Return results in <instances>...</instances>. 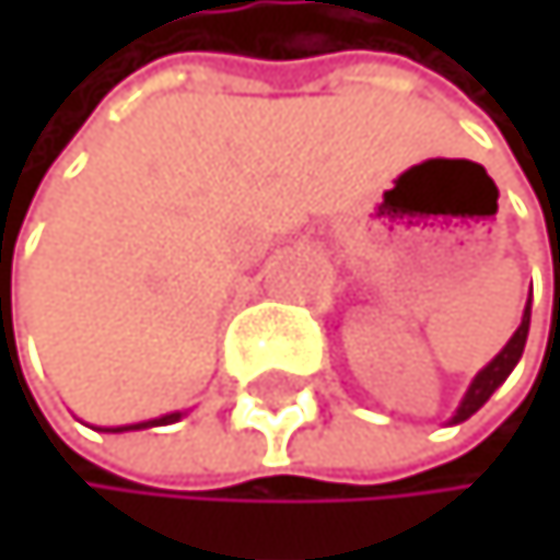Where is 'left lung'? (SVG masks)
Segmentation results:
<instances>
[{
	"label": "left lung",
	"mask_w": 560,
	"mask_h": 560,
	"mask_svg": "<svg viewBox=\"0 0 560 560\" xmlns=\"http://www.w3.org/2000/svg\"><path fill=\"white\" fill-rule=\"evenodd\" d=\"M527 329H530V299H527V305H524V315H521V326H517V332L508 339V346L493 355L483 370L470 380V386H467V393H464V399H460V406H457V413L450 417V423H464V420H470L480 406L493 396V389H498L511 373H514V365L521 362V355H524V342H527Z\"/></svg>",
	"instance_id": "left-lung-1"
}]
</instances>
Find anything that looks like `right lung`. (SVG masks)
<instances>
[{
  "instance_id": "obj_1",
  "label": "right lung",
  "mask_w": 560,
  "mask_h": 560,
  "mask_svg": "<svg viewBox=\"0 0 560 560\" xmlns=\"http://www.w3.org/2000/svg\"><path fill=\"white\" fill-rule=\"evenodd\" d=\"M184 413H164L158 420H143V423H127V427H106V433H124V430H147V427H167V423H177Z\"/></svg>"
}]
</instances>
